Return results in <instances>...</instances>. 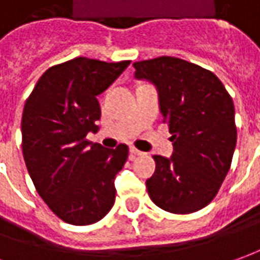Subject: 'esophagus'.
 Masks as SVG:
<instances>
[{
  "label": "esophagus",
  "mask_w": 260,
  "mask_h": 260,
  "mask_svg": "<svg viewBox=\"0 0 260 260\" xmlns=\"http://www.w3.org/2000/svg\"><path fill=\"white\" fill-rule=\"evenodd\" d=\"M129 152L134 155V156H142L144 155V152H141V151H138L137 148H134V146H131L129 148Z\"/></svg>",
  "instance_id": "34e87169"
}]
</instances>
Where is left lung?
Here are the masks:
<instances>
[{
    "label": "left lung",
    "instance_id": "8db88e82",
    "mask_svg": "<svg viewBox=\"0 0 260 260\" xmlns=\"http://www.w3.org/2000/svg\"><path fill=\"white\" fill-rule=\"evenodd\" d=\"M135 78L149 81L159 98L174 142L171 158L155 155L146 181L155 205L171 213H192L216 197L236 146L234 101L219 78L174 56L134 63Z\"/></svg>",
    "mask_w": 260,
    "mask_h": 260
}]
</instances>
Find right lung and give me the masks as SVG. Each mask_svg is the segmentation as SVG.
Returning <instances> with one entry per match:
<instances>
[{"label": "right lung", "instance_id": "right-lung-1", "mask_svg": "<svg viewBox=\"0 0 260 260\" xmlns=\"http://www.w3.org/2000/svg\"><path fill=\"white\" fill-rule=\"evenodd\" d=\"M128 65L85 56L54 65L25 102L21 132L28 174L49 209L71 225L98 222L115 202L114 181L128 146L107 149L86 135L96 131L101 118L98 95Z\"/></svg>", "mask_w": 260, "mask_h": 260}]
</instances>
